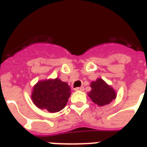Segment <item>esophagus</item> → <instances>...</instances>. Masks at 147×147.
Here are the masks:
<instances>
[{"mask_svg": "<svg viewBox=\"0 0 147 147\" xmlns=\"http://www.w3.org/2000/svg\"><path fill=\"white\" fill-rule=\"evenodd\" d=\"M83 90H84V87L83 86H80V87H77L75 89V90H80V91H83Z\"/></svg>", "mask_w": 147, "mask_h": 147, "instance_id": "1", "label": "esophagus"}]
</instances>
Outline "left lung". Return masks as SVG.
I'll use <instances>...</instances> for the list:
<instances>
[{
	"instance_id": "left-lung-1",
	"label": "left lung",
	"mask_w": 147,
	"mask_h": 147,
	"mask_svg": "<svg viewBox=\"0 0 147 147\" xmlns=\"http://www.w3.org/2000/svg\"><path fill=\"white\" fill-rule=\"evenodd\" d=\"M90 87L92 89L88 95L99 106L108 105L117 96L113 89L108 86L102 79H98L95 82L91 83Z\"/></svg>"
}]
</instances>
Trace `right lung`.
<instances>
[{"mask_svg": "<svg viewBox=\"0 0 147 147\" xmlns=\"http://www.w3.org/2000/svg\"><path fill=\"white\" fill-rule=\"evenodd\" d=\"M71 94L67 83L57 78L37 83L34 87L31 98L34 105L39 109L57 113L65 107Z\"/></svg>", "mask_w": 147, "mask_h": 147, "instance_id": "add662e5", "label": "right lung"}]
</instances>
